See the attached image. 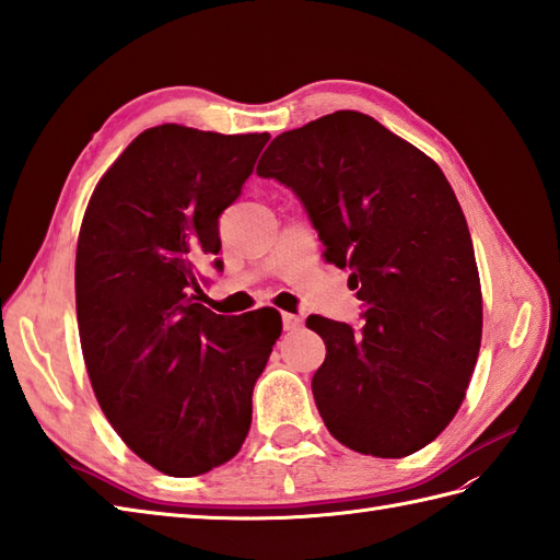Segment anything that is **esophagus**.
Returning a JSON list of instances; mask_svg holds the SVG:
<instances>
[{
	"instance_id": "esophagus-1",
	"label": "esophagus",
	"mask_w": 560,
	"mask_h": 560,
	"mask_svg": "<svg viewBox=\"0 0 560 560\" xmlns=\"http://www.w3.org/2000/svg\"><path fill=\"white\" fill-rule=\"evenodd\" d=\"M302 316H296V314H282V328L288 330V332H292V330H296V328H302Z\"/></svg>"
}]
</instances>
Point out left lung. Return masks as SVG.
I'll return each instance as SVG.
<instances>
[{
  "mask_svg": "<svg viewBox=\"0 0 560 560\" xmlns=\"http://www.w3.org/2000/svg\"><path fill=\"white\" fill-rule=\"evenodd\" d=\"M300 198L323 256L350 268L362 328L323 316L312 390L347 448L405 457L451 424L477 364L481 288L453 186L431 158L362 112L280 133L256 167Z\"/></svg>",
  "mask_w": 560,
  "mask_h": 560,
  "instance_id": "8db88e82",
  "label": "left lung"
}]
</instances>
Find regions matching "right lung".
<instances>
[{"label":"right lung","instance_id":"obj_1","mask_svg":"<svg viewBox=\"0 0 560 560\" xmlns=\"http://www.w3.org/2000/svg\"><path fill=\"white\" fill-rule=\"evenodd\" d=\"M268 133L145 129L97 182L77 248V316L91 385L129 448L170 477L240 453L252 393L282 320L198 304L218 218L237 201ZM213 266L222 270V260Z\"/></svg>","mask_w":560,"mask_h":560}]
</instances>
